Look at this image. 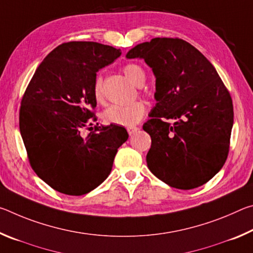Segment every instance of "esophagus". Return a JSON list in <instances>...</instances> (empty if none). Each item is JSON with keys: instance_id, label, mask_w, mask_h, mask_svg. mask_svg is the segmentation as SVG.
<instances>
[{"instance_id": "34e87169", "label": "esophagus", "mask_w": 253, "mask_h": 253, "mask_svg": "<svg viewBox=\"0 0 253 253\" xmlns=\"http://www.w3.org/2000/svg\"><path fill=\"white\" fill-rule=\"evenodd\" d=\"M137 130H138V127H136V126H130V127H128V128H127L128 134H129L130 136H131V135H134Z\"/></svg>"}]
</instances>
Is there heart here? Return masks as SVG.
<instances>
[{
	"label": "heart",
	"instance_id": "obj_1",
	"mask_svg": "<svg viewBox=\"0 0 253 253\" xmlns=\"http://www.w3.org/2000/svg\"><path fill=\"white\" fill-rule=\"evenodd\" d=\"M123 71L125 76L137 87L143 85L146 80V74L140 66L136 63H127L124 66ZM93 95L97 101L104 99L102 92V79L97 77L93 85ZM145 113V105L142 101H134L127 105H111L102 113V119L107 124L118 126H132L139 122Z\"/></svg>",
	"mask_w": 253,
	"mask_h": 253
}]
</instances>
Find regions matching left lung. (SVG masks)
Here are the masks:
<instances>
[{
    "label": "left lung",
    "mask_w": 253,
    "mask_h": 253,
    "mask_svg": "<svg viewBox=\"0 0 253 253\" xmlns=\"http://www.w3.org/2000/svg\"><path fill=\"white\" fill-rule=\"evenodd\" d=\"M126 57L144 59L156 78L157 102L143 125L152 138L149 170L179 190L203 185L224 165L233 126L232 99L215 68L178 38H155Z\"/></svg>",
    "instance_id": "1"
}]
</instances>
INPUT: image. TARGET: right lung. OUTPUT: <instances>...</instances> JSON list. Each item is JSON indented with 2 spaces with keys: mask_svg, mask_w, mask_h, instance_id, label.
<instances>
[{
  "mask_svg": "<svg viewBox=\"0 0 253 253\" xmlns=\"http://www.w3.org/2000/svg\"><path fill=\"white\" fill-rule=\"evenodd\" d=\"M121 54L98 42L60 44L40 63L22 97L20 131L30 165L60 193L79 196L99 186L128 139L124 127H91L97 71Z\"/></svg>",
  "mask_w": 253,
  "mask_h": 253,
  "instance_id": "obj_1",
  "label": "right lung"
}]
</instances>
